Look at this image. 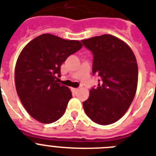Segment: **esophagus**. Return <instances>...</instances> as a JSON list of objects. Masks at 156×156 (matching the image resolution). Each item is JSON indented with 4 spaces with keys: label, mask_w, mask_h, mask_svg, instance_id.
<instances>
[{
    "label": "esophagus",
    "mask_w": 156,
    "mask_h": 156,
    "mask_svg": "<svg viewBox=\"0 0 156 156\" xmlns=\"http://www.w3.org/2000/svg\"><path fill=\"white\" fill-rule=\"evenodd\" d=\"M72 91L74 93H77L78 91V88H73L72 89Z\"/></svg>",
    "instance_id": "1"
}]
</instances>
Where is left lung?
<instances>
[{"instance_id": "1", "label": "left lung", "mask_w": 156, "mask_h": 156, "mask_svg": "<svg viewBox=\"0 0 156 156\" xmlns=\"http://www.w3.org/2000/svg\"><path fill=\"white\" fill-rule=\"evenodd\" d=\"M82 42L94 55L93 74L100 77L83 108L94 122L110 125L125 114L134 99L138 82L136 59L129 45L111 35Z\"/></svg>"}]
</instances>
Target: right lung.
I'll return each mask as SVG.
<instances>
[{
    "label": "right lung",
    "instance_id": "1",
    "mask_svg": "<svg viewBox=\"0 0 156 156\" xmlns=\"http://www.w3.org/2000/svg\"><path fill=\"white\" fill-rule=\"evenodd\" d=\"M82 47L78 40L43 34L22 50L16 64V89L23 107L34 119L50 124L64 114L72 94L56 79L62 62Z\"/></svg>",
    "mask_w": 156,
    "mask_h": 156
}]
</instances>
